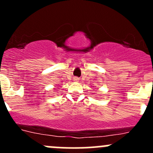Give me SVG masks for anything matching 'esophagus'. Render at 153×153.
Returning <instances> with one entry per match:
<instances>
[{
	"label": "esophagus",
	"instance_id": "obj_1",
	"mask_svg": "<svg viewBox=\"0 0 153 153\" xmlns=\"http://www.w3.org/2000/svg\"><path fill=\"white\" fill-rule=\"evenodd\" d=\"M78 81H79V80H78V78H74V81H75V82H78Z\"/></svg>",
	"mask_w": 153,
	"mask_h": 153
}]
</instances>
